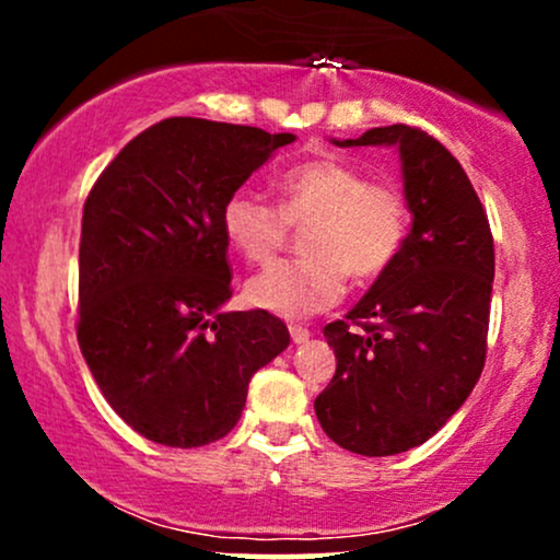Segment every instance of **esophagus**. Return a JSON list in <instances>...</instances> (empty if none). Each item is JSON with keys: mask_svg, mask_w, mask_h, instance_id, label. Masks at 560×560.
Instances as JSON below:
<instances>
[{"mask_svg": "<svg viewBox=\"0 0 560 560\" xmlns=\"http://www.w3.org/2000/svg\"><path fill=\"white\" fill-rule=\"evenodd\" d=\"M289 334H292V342L294 345H305L307 339H311V331H307L305 326H300V324L289 326Z\"/></svg>", "mask_w": 560, "mask_h": 560, "instance_id": "34e87169", "label": "esophagus"}]
</instances>
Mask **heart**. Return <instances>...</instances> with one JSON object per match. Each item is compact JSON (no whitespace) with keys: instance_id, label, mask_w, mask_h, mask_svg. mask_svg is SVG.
Here are the masks:
<instances>
[{"instance_id":"b5f03b06","label":"heart","mask_w":560,"mask_h":560,"mask_svg":"<svg viewBox=\"0 0 560 560\" xmlns=\"http://www.w3.org/2000/svg\"><path fill=\"white\" fill-rule=\"evenodd\" d=\"M279 208L255 191H234L221 226L249 262H271L302 231L305 258L276 262L247 281L244 298L273 316L300 320L329 311L345 298L347 273L358 281L382 276L408 234V208L395 186L365 182L361 171L331 158L292 165L276 182Z\"/></svg>"}]
</instances>
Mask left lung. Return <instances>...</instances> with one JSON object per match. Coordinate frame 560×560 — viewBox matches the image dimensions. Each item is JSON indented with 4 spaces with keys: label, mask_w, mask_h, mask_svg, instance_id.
Returning a JSON list of instances; mask_svg holds the SVG:
<instances>
[{
    "label": "left lung",
    "mask_w": 560,
    "mask_h": 560,
    "mask_svg": "<svg viewBox=\"0 0 560 560\" xmlns=\"http://www.w3.org/2000/svg\"><path fill=\"white\" fill-rule=\"evenodd\" d=\"M395 147L410 231L363 300L324 329L337 374L316 397L329 440L384 458L453 419L485 369L494 279L490 223L466 171L434 137L402 124L331 139ZM362 326L361 332L349 324Z\"/></svg>",
    "instance_id": "obj_1"
}]
</instances>
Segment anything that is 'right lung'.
Masks as SVG:
<instances>
[{
	"label": "right lung",
	"instance_id": "obj_1",
	"mask_svg": "<svg viewBox=\"0 0 560 560\" xmlns=\"http://www.w3.org/2000/svg\"><path fill=\"white\" fill-rule=\"evenodd\" d=\"M294 133L160 120L102 171L83 205L79 345L115 413L165 447L240 421L255 371L287 350L284 320L231 300L226 199Z\"/></svg>",
	"mask_w": 560,
	"mask_h": 560
}]
</instances>
